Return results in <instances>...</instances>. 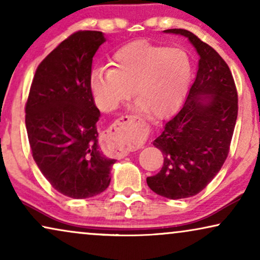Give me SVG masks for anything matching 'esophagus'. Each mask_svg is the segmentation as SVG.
I'll return each mask as SVG.
<instances>
[{
    "label": "esophagus",
    "mask_w": 260,
    "mask_h": 260,
    "mask_svg": "<svg viewBox=\"0 0 260 260\" xmlns=\"http://www.w3.org/2000/svg\"><path fill=\"white\" fill-rule=\"evenodd\" d=\"M133 120H134L133 116H124V117H122V118L117 119L116 122L112 124L111 129L109 130V135L111 137L115 138V140H117V138H124V137L129 136V134H127L125 130V126L129 125L130 123H133ZM130 149L131 148L129 147V145H124V147L116 148V150L118 151L117 154L126 155V154H129Z\"/></svg>",
    "instance_id": "34e87169"
}]
</instances>
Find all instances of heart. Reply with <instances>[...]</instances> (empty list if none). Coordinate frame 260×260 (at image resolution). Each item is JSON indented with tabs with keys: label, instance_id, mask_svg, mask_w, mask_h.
Here are the masks:
<instances>
[{
	"label": "heart",
	"instance_id": "obj_1",
	"mask_svg": "<svg viewBox=\"0 0 260 260\" xmlns=\"http://www.w3.org/2000/svg\"><path fill=\"white\" fill-rule=\"evenodd\" d=\"M190 78L191 62L183 49L134 41L113 54L112 69L92 71L90 87L102 111L118 109L134 91L136 109L161 118L180 105Z\"/></svg>",
	"mask_w": 260,
	"mask_h": 260
}]
</instances>
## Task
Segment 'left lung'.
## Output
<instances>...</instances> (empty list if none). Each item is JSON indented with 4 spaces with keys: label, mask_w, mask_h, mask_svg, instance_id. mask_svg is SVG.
Listing matches in <instances>:
<instances>
[{
    "label": "left lung",
    "mask_w": 260,
    "mask_h": 260,
    "mask_svg": "<svg viewBox=\"0 0 260 260\" xmlns=\"http://www.w3.org/2000/svg\"><path fill=\"white\" fill-rule=\"evenodd\" d=\"M165 33L186 37L199 54L197 78L186 102L152 142L162 151V169L147 177L149 188L167 199L197 195L226 161L238 116L234 79L221 56L186 29Z\"/></svg>",
    "instance_id": "1"
}]
</instances>
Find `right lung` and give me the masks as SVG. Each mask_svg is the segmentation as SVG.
Wrapping results in <instances>:
<instances>
[{
    "mask_svg": "<svg viewBox=\"0 0 260 260\" xmlns=\"http://www.w3.org/2000/svg\"><path fill=\"white\" fill-rule=\"evenodd\" d=\"M104 42L97 30L70 35L38 66L26 104L34 161L54 189L73 199L103 193L116 162L99 149L101 112L90 87L92 59Z\"/></svg>",
    "mask_w": 260,
    "mask_h": 260,
    "instance_id": "obj_1",
    "label": "right lung"
}]
</instances>
